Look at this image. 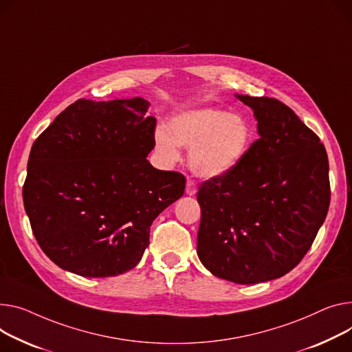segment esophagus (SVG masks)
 Instances as JSON below:
<instances>
[{
    "label": "esophagus",
    "mask_w": 352,
    "mask_h": 352,
    "mask_svg": "<svg viewBox=\"0 0 352 352\" xmlns=\"http://www.w3.org/2000/svg\"><path fill=\"white\" fill-rule=\"evenodd\" d=\"M197 192V184L194 179H190L186 181V185H185V194L186 195H194Z\"/></svg>",
    "instance_id": "1"
}]
</instances>
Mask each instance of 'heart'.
I'll return each instance as SVG.
<instances>
[{
	"mask_svg": "<svg viewBox=\"0 0 352 352\" xmlns=\"http://www.w3.org/2000/svg\"><path fill=\"white\" fill-rule=\"evenodd\" d=\"M252 143V127L245 117L215 107H199L175 114L168 131H155V148L168 162L179 160V148H190L188 162L201 178H218L236 168Z\"/></svg>",
	"mask_w": 352,
	"mask_h": 352,
	"instance_id": "obj_1",
	"label": "heart"
}]
</instances>
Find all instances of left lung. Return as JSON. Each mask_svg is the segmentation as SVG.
Segmentation results:
<instances>
[{"instance_id":"1","label":"left lung","mask_w":352,"mask_h":352,"mask_svg":"<svg viewBox=\"0 0 352 352\" xmlns=\"http://www.w3.org/2000/svg\"><path fill=\"white\" fill-rule=\"evenodd\" d=\"M253 110L259 138L230 173L205 181L197 253L214 276L263 283L294 269L330 206L329 157L285 103L235 95Z\"/></svg>"}]
</instances>
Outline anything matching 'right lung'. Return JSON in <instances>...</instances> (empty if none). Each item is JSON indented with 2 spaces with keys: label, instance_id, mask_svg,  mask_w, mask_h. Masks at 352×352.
Here are the masks:
<instances>
[{
  "label": "right lung",
  "instance_id": "obj_1",
  "mask_svg": "<svg viewBox=\"0 0 352 352\" xmlns=\"http://www.w3.org/2000/svg\"><path fill=\"white\" fill-rule=\"evenodd\" d=\"M142 98L65 109L31 148L23 206L43 253L83 277L123 274L142 261L150 226L182 197L179 173L154 168L155 119Z\"/></svg>",
  "mask_w": 352,
  "mask_h": 352
}]
</instances>
